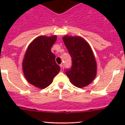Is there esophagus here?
Segmentation results:
<instances>
[{
    "mask_svg": "<svg viewBox=\"0 0 125 125\" xmlns=\"http://www.w3.org/2000/svg\"><path fill=\"white\" fill-rule=\"evenodd\" d=\"M60 68H61V71H63L64 67H63V65L61 64L60 65Z\"/></svg>",
    "mask_w": 125,
    "mask_h": 125,
    "instance_id": "34e87169",
    "label": "esophagus"
}]
</instances>
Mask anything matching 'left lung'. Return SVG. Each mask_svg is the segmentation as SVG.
<instances>
[{"mask_svg":"<svg viewBox=\"0 0 125 125\" xmlns=\"http://www.w3.org/2000/svg\"><path fill=\"white\" fill-rule=\"evenodd\" d=\"M63 40L72 60L71 67L65 69V74L73 85L80 88L85 87L93 81L97 73L93 51L80 37L65 36Z\"/></svg>","mask_w":125,"mask_h":125,"instance_id":"obj_1","label":"left lung"}]
</instances>
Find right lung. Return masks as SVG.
I'll return each instance as SVG.
<instances>
[{
	"label": "right lung",
	"mask_w": 125,
	"mask_h": 125,
	"mask_svg": "<svg viewBox=\"0 0 125 125\" xmlns=\"http://www.w3.org/2000/svg\"><path fill=\"white\" fill-rule=\"evenodd\" d=\"M56 40V36H40L30 43L26 51L22 69L26 80L36 87H48L60 71L55 61L56 56L51 52Z\"/></svg>",
	"instance_id": "obj_1"
}]
</instances>
